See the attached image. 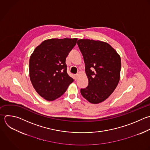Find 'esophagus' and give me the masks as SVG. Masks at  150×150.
I'll return each mask as SVG.
<instances>
[{
  "label": "esophagus",
  "instance_id": "esophagus-1",
  "mask_svg": "<svg viewBox=\"0 0 150 150\" xmlns=\"http://www.w3.org/2000/svg\"><path fill=\"white\" fill-rule=\"evenodd\" d=\"M78 76H79V74H76V75L74 76V79H75V80H76L77 79Z\"/></svg>",
  "mask_w": 150,
  "mask_h": 150
}]
</instances>
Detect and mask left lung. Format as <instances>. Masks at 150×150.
<instances>
[{
	"mask_svg": "<svg viewBox=\"0 0 150 150\" xmlns=\"http://www.w3.org/2000/svg\"><path fill=\"white\" fill-rule=\"evenodd\" d=\"M83 55L88 84L81 88L82 96L93 104L106 100L114 91L120 80L121 58L108 43L99 40L77 41Z\"/></svg>",
	"mask_w": 150,
	"mask_h": 150,
	"instance_id": "obj_1",
	"label": "left lung"
}]
</instances>
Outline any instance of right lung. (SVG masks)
Returning a JSON list of instances; mask_svg holds the SVG:
<instances>
[{"mask_svg": "<svg viewBox=\"0 0 150 150\" xmlns=\"http://www.w3.org/2000/svg\"><path fill=\"white\" fill-rule=\"evenodd\" d=\"M77 39L45 40L34 50L29 60L30 79L37 93L48 101L62 96L73 79L67 73L66 59Z\"/></svg>", "mask_w": 150, "mask_h": 150, "instance_id": "obj_1", "label": "right lung"}]
</instances>
